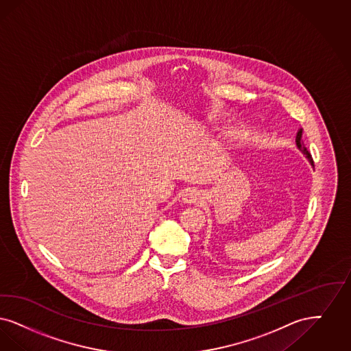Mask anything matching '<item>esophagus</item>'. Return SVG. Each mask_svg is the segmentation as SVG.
<instances>
[{"label":"esophagus","instance_id":"1","mask_svg":"<svg viewBox=\"0 0 351 351\" xmlns=\"http://www.w3.org/2000/svg\"><path fill=\"white\" fill-rule=\"evenodd\" d=\"M202 199V195L199 193L198 190L195 189H187L184 193H183L182 200L184 203H198L199 200Z\"/></svg>","mask_w":351,"mask_h":351}]
</instances>
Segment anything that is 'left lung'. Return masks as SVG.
Returning <instances> with one entry per match:
<instances>
[{
    "label": "left lung",
    "mask_w": 351,
    "mask_h": 351,
    "mask_svg": "<svg viewBox=\"0 0 351 351\" xmlns=\"http://www.w3.org/2000/svg\"><path fill=\"white\" fill-rule=\"evenodd\" d=\"M302 134H303V130L300 128V130L298 131V135H296V145H298L299 151L303 153V154H305V157L308 158V161H309V162H311V165L313 167V160H312V156H311V153L308 152V149L305 148L304 141H303Z\"/></svg>",
    "instance_id": "1"
}]
</instances>
